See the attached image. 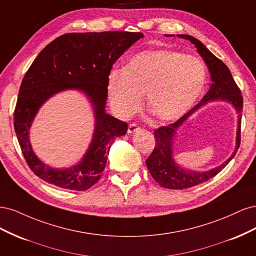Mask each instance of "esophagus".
Masks as SVG:
<instances>
[{"mask_svg": "<svg viewBox=\"0 0 256 256\" xmlns=\"http://www.w3.org/2000/svg\"><path fill=\"white\" fill-rule=\"evenodd\" d=\"M140 129H141V128L138 127V126L136 125V124L132 122V124H129L127 132H128L129 134H134V132H136V131H138V130H140Z\"/></svg>", "mask_w": 256, "mask_h": 256, "instance_id": "obj_1", "label": "esophagus"}]
</instances>
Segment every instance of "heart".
I'll list each match as a JSON object with an SVG mask.
<instances>
[{
    "label": "heart",
    "mask_w": 256,
    "mask_h": 256,
    "mask_svg": "<svg viewBox=\"0 0 256 256\" xmlns=\"http://www.w3.org/2000/svg\"><path fill=\"white\" fill-rule=\"evenodd\" d=\"M207 69L204 62L173 50H152L136 54L125 69H112L106 88L114 112L127 118L146 106L160 120L182 118L203 92Z\"/></svg>",
    "instance_id": "b5f03b06"
}]
</instances>
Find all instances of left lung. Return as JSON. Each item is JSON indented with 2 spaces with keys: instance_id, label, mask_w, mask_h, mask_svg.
Returning a JSON list of instances; mask_svg holds the SVG:
<instances>
[{
  "instance_id": "1",
  "label": "left lung",
  "mask_w": 256,
  "mask_h": 256,
  "mask_svg": "<svg viewBox=\"0 0 256 256\" xmlns=\"http://www.w3.org/2000/svg\"><path fill=\"white\" fill-rule=\"evenodd\" d=\"M180 38L190 40L196 47L200 56L203 58L206 65L208 66L209 72H210L212 84L206 95L200 100V102L184 114L182 118L176 120L168 126H161L154 131L156 145L150 156L146 160V166L152 178L160 186L166 189H188L207 182L228 166V162L234 158L239 146H240V128H242V112L244 106V100L242 92L235 80L232 76V74L228 66L223 63L221 60L209 51L205 46L198 40L196 38L190 35H177ZM212 100H224L234 106L238 113V138H236V148L232 156L221 166L207 172H188L174 164L172 160V138L176 134V130L179 128L190 114L195 112L200 106L206 104Z\"/></svg>"
}]
</instances>
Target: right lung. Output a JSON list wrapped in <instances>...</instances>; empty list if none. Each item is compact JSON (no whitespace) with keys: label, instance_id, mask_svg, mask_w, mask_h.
I'll use <instances>...</instances> for the list:
<instances>
[{"label":"right lung","instance_id":"add662e5","mask_svg":"<svg viewBox=\"0 0 256 256\" xmlns=\"http://www.w3.org/2000/svg\"><path fill=\"white\" fill-rule=\"evenodd\" d=\"M140 32L67 33L46 47L22 80L14 127L28 166L33 173L60 188L84 191L95 184L104 170L115 138L126 134L128 125L106 113V80L112 66L136 40ZM74 88L90 98L96 113V131L86 156L78 165L54 169L38 160L29 143L28 130L42 104L58 91Z\"/></svg>","mask_w":256,"mask_h":256}]
</instances>
